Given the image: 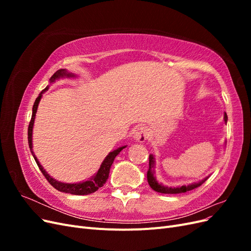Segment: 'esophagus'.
<instances>
[{"mask_svg":"<svg viewBox=\"0 0 251 251\" xmlns=\"http://www.w3.org/2000/svg\"><path fill=\"white\" fill-rule=\"evenodd\" d=\"M133 137H134L135 141L144 142V141L147 140V138L149 137V130H148L147 127L140 126V127H138L137 130L134 132Z\"/></svg>","mask_w":251,"mask_h":251,"instance_id":"esophagus-1","label":"esophagus"}]
</instances>
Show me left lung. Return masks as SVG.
Wrapping results in <instances>:
<instances>
[{"instance_id":"8db88e82","label":"left lung","mask_w":251,"mask_h":251,"mask_svg":"<svg viewBox=\"0 0 251 251\" xmlns=\"http://www.w3.org/2000/svg\"><path fill=\"white\" fill-rule=\"evenodd\" d=\"M224 121L227 123V115L226 113H224ZM155 164H156V159L155 155L151 154L150 155V163H149V171L147 174V178L149 185L151 187V189H154L157 193H161V194H182V193H186L188 191H192V189L198 187L202 185L205 181H206L209 176L205 177L204 179L198 181V182H193V183H189L187 185H181V186H166L162 184L161 182H159L156 179L155 176Z\"/></svg>"}]
</instances>
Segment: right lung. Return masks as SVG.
Wrapping results in <instances>:
<instances>
[{
    "label": "right lung",
    "mask_w": 251,
    "mask_h": 251,
    "mask_svg": "<svg viewBox=\"0 0 251 251\" xmlns=\"http://www.w3.org/2000/svg\"><path fill=\"white\" fill-rule=\"evenodd\" d=\"M75 77H77V75L73 74L72 72H69L67 69H60V70L56 71L50 77V79H49L50 85L42 91V92L39 94V96H37V98L34 101L33 108H32V117H31V120H30V124H29V126H28V143H29L30 151H31V154L34 158V160H35L37 166H39L41 172L43 173V175L45 176V178H46L49 181V183L53 187L56 188L57 191H59V192L71 194V195H89V194H92V193L96 192L100 187L103 186V184L105 183V181H107V179L109 178L110 169H111V165L114 161V159H115V157L120 153L121 151H123L125 148H126V146L120 147L116 150L110 151V153L107 155V157L103 159V161L101 162L100 169H98V171L93 175L92 177L88 178L87 180H82V181H79V182H74V183H66V182H60V181H57L54 178H52L50 175L46 172V170L43 168V165L40 163L39 159H37V157L34 154L33 144H32V134H33L34 120H35V116H36L37 108H39V103L42 100L43 94L46 92V91H48L49 87L52 85L53 82H55L56 80H58L60 78H75Z\"/></svg>",
    "instance_id": "right-lung-1"
}]
</instances>
